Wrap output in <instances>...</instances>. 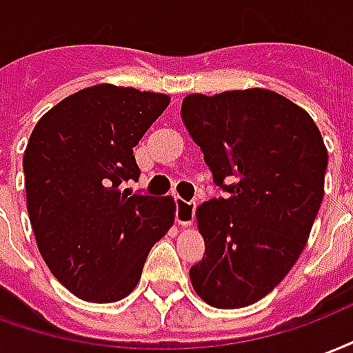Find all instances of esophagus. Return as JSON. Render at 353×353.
<instances>
[{"mask_svg": "<svg viewBox=\"0 0 353 353\" xmlns=\"http://www.w3.org/2000/svg\"><path fill=\"white\" fill-rule=\"evenodd\" d=\"M194 210L196 205L194 202H189V200H183V198H177L176 202V221L183 226H190L192 221H194Z\"/></svg>", "mask_w": 353, "mask_h": 353, "instance_id": "1", "label": "esophagus"}]
</instances>
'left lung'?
<instances>
[{
	"mask_svg": "<svg viewBox=\"0 0 353 353\" xmlns=\"http://www.w3.org/2000/svg\"><path fill=\"white\" fill-rule=\"evenodd\" d=\"M181 117L226 192L198 208L205 254L190 281L216 309L247 307L268 296L305 249L327 150L312 117L275 91L189 95Z\"/></svg>",
	"mask_w": 353,
	"mask_h": 353,
	"instance_id": "obj_1",
	"label": "left lung"
}]
</instances>
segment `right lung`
I'll return each instance as SVG.
<instances>
[{"mask_svg": "<svg viewBox=\"0 0 353 353\" xmlns=\"http://www.w3.org/2000/svg\"><path fill=\"white\" fill-rule=\"evenodd\" d=\"M163 93L99 83L46 112L23 153L30 221L44 262L91 303L123 299L174 224L172 198L132 194V148L168 106Z\"/></svg>", "mask_w": 353, "mask_h": 353, "instance_id": "right-lung-1", "label": "right lung"}]
</instances>
